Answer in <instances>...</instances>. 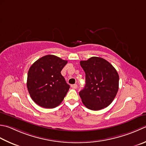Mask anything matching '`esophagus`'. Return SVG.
<instances>
[{"label":"esophagus","mask_w":146,"mask_h":146,"mask_svg":"<svg viewBox=\"0 0 146 146\" xmlns=\"http://www.w3.org/2000/svg\"><path fill=\"white\" fill-rule=\"evenodd\" d=\"M71 88H74V89H76V88H77V87H78V85H77L76 84H73V85H71Z\"/></svg>","instance_id":"obj_1"}]
</instances>
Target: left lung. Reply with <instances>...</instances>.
<instances>
[{"instance_id": "obj_1", "label": "left lung", "mask_w": 146, "mask_h": 146, "mask_svg": "<svg viewBox=\"0 0 146 146\" xmlns=\"http://www.w3.org/2000/svg\"><path fill=\"white\" fill-rule=\"evenodd\" d=\"M80 63L85 73V87L79 92L83 104L94 111L108 107L118 90L117 71L108 61L99 57H92Z\"/></svg>"}]
</instances>
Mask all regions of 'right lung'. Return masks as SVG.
Here are the masks:
<instances>
[{
  "mask_svg": "<svg viewBox=\"0 0 146 146\" xmlns=\"http://www.w3.org/2000/svg\"><path fill=\"white\" fill-rule=\"evenodd\" d=\"M68 61L54 55L38 59L28 73L27 88L33 101L44 108H54L63 101L70 85L61 71Z\"/></svg>",
  "mask_w": 146,
  "mask_h": 146,
  "instance_id": "1",
  "label": "right lung"
}]
</instances>
